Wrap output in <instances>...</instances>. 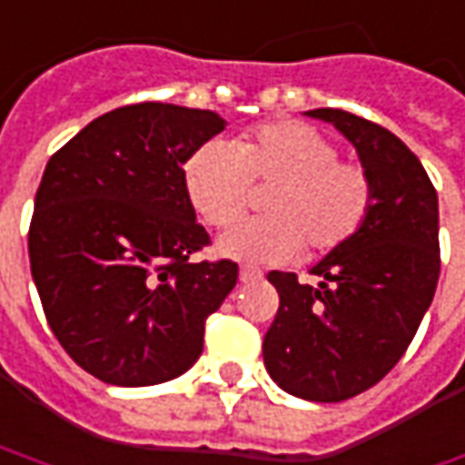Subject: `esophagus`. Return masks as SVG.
<instances>
[{"label": "esophagus", "instance_id": "obj_1", "mask_svg": "<svg viewBox=\"0 0 465 465\" xmlns=\"http://www.w3.org/2000/svg\"><path fill=\"white\" fill-rule=\"evenodd\" d=\"M260 278H262V270H257V267H249V264H244V267L239 270V281L242 282L260 281Z\"/></svg>", "mask_w": 465, "mask_h": 465}]
</instances>
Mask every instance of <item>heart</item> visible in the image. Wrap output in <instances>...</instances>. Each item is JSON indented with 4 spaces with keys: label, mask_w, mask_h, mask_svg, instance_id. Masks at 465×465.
Segmentation results:
<instances>
[{
    "label": "heart",
    "mask_w": 465,
    "mask_h": 465,
    "mask_svg": "<svg viewBox=\"0 0 465 465\" xmlns=\"http://www.w3.org/2000/svg\"><path fill=\"white\" fill-rule=\"evenodd\" d=\"M264 216L239 223L218 252L285 262L303 244L329 254L352 242L376 208V180L361 162L340 159V146L298 121L262 123L244 136L208 141L184 164V190L205 223L226 229L264 187Z\"/></svg>",
    "instance_id": "heart-1"
}]
</instances>
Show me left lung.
I'll use <instances>...</instances> for the list:
<instances>
[{"label":"left lung","instance_id":"left-lung-1","mask_svg":"<svg viewBox=\"0 0 465 465\" xmlns=\"http://www.w3.org/2000/svg\"><path fill=\"white\" fill-rule=\"evenodd\" d=\"M331 123L376 180L362 232L312 267L319 285L272 270L281 306L262 342L264 368L282 391L344 401L376 386L414 340L440 278L438 193L420 159L383 125L334 107Z\"/></svg>","mask_w":465,"mask_h":465}]
</instances>
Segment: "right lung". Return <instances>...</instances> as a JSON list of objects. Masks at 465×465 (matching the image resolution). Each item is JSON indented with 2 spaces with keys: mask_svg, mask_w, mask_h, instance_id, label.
<instances>
[{
  "mask_svg": "<svg viewBox=\"0 0 465 465\" xmlns=\"http://www.w3.org/2000/svg\"><path fill=\"white\" fill-rule=\"evenodd\" d=\"M211 110L138 103L82 128L45 164L27 232L48 327L79 368L153 386L201 358L205 319L239 264L190 257L211 244L184 162L223 131Z\"/></svg>",
  "mask_w": 465,
  "mask_h": 465,
  "instance_id": "add662e5",
  "label": "right lung"
}]
</instances>
